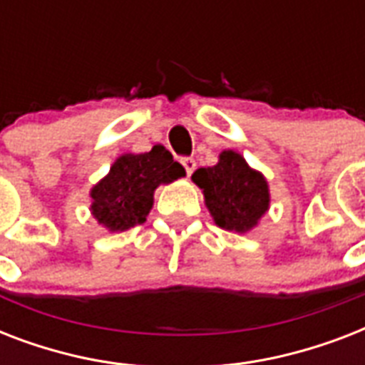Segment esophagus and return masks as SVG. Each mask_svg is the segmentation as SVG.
<instances>
[{
    "label": "esophagus",
    "instance_id": "1",
    "mask_svg": "<svg viewBox=\"0 0 365 365\" xmlns=\"http://www.w3.org/2000/svg\"><path fill=\"white\" fill-rule=\"evenodd\" d=\"M182 165H183V168H185V174H187V176H191V174L195 172V166H197V163H195V159H191V157H183Z\"/></svg>",
    "mask_w": 365,
    "mask_h": 365
}]
</instances>
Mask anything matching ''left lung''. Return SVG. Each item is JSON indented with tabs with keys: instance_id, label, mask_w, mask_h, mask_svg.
Masks as SVG:
<instances>
[{
	"instance_id": "obj_1",
	"label": "left lung",
	"mask_w": 365,
	"mask_h": 365,
	"mask_svg": "<svg viewBox=\"0 0 365 365\" xmlns=\"http://www.w3.org/2000/svg\"><path fill=\"white\" fill-rule=\"evenodd\" d=\"M202 189L206 208L217 227L248 233L269 210V183L261 172L250 168L233 149L220 153L217 165L199 168L191 176Z\"/></svg>"
}]
</instances>
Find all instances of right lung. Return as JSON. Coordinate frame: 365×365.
<instances>
[{"label":"right lung","mask_w":365,"mask_h":365,"mask_svg":"<svg viewBox=\"0 0 365 365\" xmlns=\"http://www.w3.org/2000/svg\"><path fill=\"white\" fill-rule=\"evenodd\" d=\"M183 176V166L165 145H153L148 153H125L91 189V212L111 233L142 225L153 208L155 189Z\"/></svg>","instance_id":"right-lung-1"}]
</instances>
